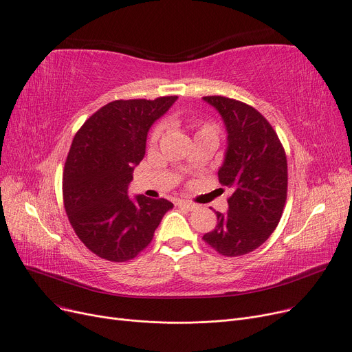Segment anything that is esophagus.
<instances>
[{"label": "esophagus", "mask_w": 352, "mask_h": 352, "mask_svg": "<svg viewBox=\"0 0 352 352\" xmlns=\"http://www.w3.org/2000/svg\"><path fill=\"white\" fill-rule=\"evenodd\" d=\"M177 206L181 207V208H186L188 211H194L198 208L197 204H194V202H190V201H186V199H178L177 201Z\"/></svg>", "instance_id": "obj_1"}]
</instances>
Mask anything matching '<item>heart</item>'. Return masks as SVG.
I'll return each instance as SVG.
<instances>
[{
    "instance_id": "heart-1",
    "label": "heart",
    "mask_w": 352,
    "mask_h": 352,
    "mask_svg": "<svg viewBox=\"0 0 352 352\" xmlns=\"http://www.w3.org/2000/svg\"><path fill=\"white\" fill-rule=\"evenodd\" d=\"M174 128H181L182 124L179 120H170L168 122ZM188 128L194 131V138L201 135H208L212 138H218V126L214 122H198V121H188ZM161 135V126H157L154 133L151 134V144H155Z\"/></svg>"
}]
</instances>
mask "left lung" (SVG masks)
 Masks as SVG:
<instances>
[{
	"instance_id": "obj_1",
	"label": "left lung",
	"mask_w": 352,
	"mask_h": 352,
	"mask_svg": "<svg viewBox=\"0 0 352 352\" xmlns=\"http://www.w3.org/2000/svg\"><path fill=\"white\" fill-rule=\"evenodd\" d=\"M204 101L227 128L218 179L232 194L228 211L215 212L217 226L202 239L221 255L241 256L263 245L280 223L287 201V155L271 124L254 107L221 96Z\"/></svg>"
}]
</instances>
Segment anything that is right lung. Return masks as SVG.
<instances>
[{"mask_svg": "<svg viewBox=\"0 0 352 352\" xmlns=\"http://www.w3.org/2000/svg\"><path fill=\"white\" fill-rule=\"evenodd\" d=\"M117 100L101 107L72 140L63 174L64 207L84 245L104 260H133L153 241L174 206L164 198L128 197L134 166L145 155L151 125L177 101Z\"/></svg>", "mask_w": 352, "mask_h": 352, "instance_id": "add662e5", "label": "right lung"}]
</instances>
